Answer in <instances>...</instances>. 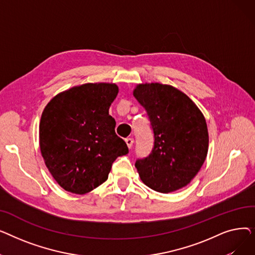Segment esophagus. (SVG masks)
<instances>
[{
	"mask_svg": "<svg viewBox=\"0 0 255 255\" xmlns=\"http://www.w3.org/2000/svg\"><path fill=\"white\" fill-rule=\"evenodd\" d=\"M125 141H126L127 145H128V148L130 149L131 146H132V144H133V142H134V139H133L132 137H128V138H126V139H125Z\"/></svg>",
	"mask_w": 255,
	"mask_h": 255,
	"instance_id": "34e87169",
	"label": "esophagus"
}]
</instances>
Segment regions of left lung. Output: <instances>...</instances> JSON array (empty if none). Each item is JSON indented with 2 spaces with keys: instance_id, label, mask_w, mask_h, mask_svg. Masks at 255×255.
<instances>
[{
  "instance_id": "obj_1",
  "label": "left lung",
  "mask_w": 255,
  "mask_h": 255,
  "mask_svg": "<svg viewBox=\"0 0 255 255\" xmlns=\"http://www.w3.org/2000/svg\"><path fill=\"white\" fill-rule=\"evenodd\" d=\"M133 95L145 110L154 134L151 153L135 162L141 181L161 193L183 188L207 157L205 117L188 96L168 85H138Z\"/></svg>"
}]
</instances>
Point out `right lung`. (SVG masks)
<instances>
[{"label": "right lung", "mask_w": 255, "mask_h": 255, "mask_svg": "<svg viewBox=\"0 0 255 255\" xmlns=\"http://www.w3.org/2000/svg\"><path fill=\"white\" fill-rule=\"evenodd\" d=\"M118 92L115 84H85L60 93L45 106L40 150L65 190L85 194L97 188L109 178L115 160L128 153L109 114Z\"/></svg>", "instance_id": "add662e5"}]
</instances>
